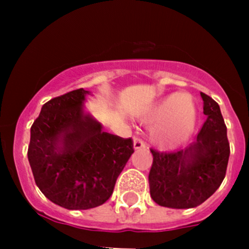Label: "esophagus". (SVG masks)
<instances>
[{"mask_svg": "<svg viewBox=\"0 0 249 249\" xmlns=\"http://www.w3.org/2000/svg\"><path fill=\"white\" fill-rule=\"evenodd\" d=\"M134 148L135 149H142V148H145L144 141L140 137H134Z\"/></svg>", "mask_w": 249, "mask_h": 249, "instance_id": "obj_1", "label": "esophagus"}]
</instances>
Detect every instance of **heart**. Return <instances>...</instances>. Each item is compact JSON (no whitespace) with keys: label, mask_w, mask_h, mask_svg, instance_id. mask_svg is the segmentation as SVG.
<instances>
[{"label":"heart","mask_w":249,"mask_h":249,"mask_svg":"<svg viewBox=\"0 0 249 249\" xmlns=\"http://www.w3.org/2000/svg\"><path fill=\"white\" fill-rule=\"evenodd\" d=\"M142 122L154 125L152 140L162 149L179 145L194 129L196 106L189 94L167 95L142 114Z\"/></svg>","instance_id":"heart-1"}]
</instances>
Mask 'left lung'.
<instances>
[{
    "instance_id": "8db88e82",
    "label": "left lung",
    "mask_w": 249,
    "mask_h": 249,
    "mask_svg": "<svg viewBox=\"0 0 249 249\" xmlns=\"http://www.w3.org/2000/svg\"><path fill=\"white\" fill-rule=\"evenodd\" d=\"M203 114L207 117L195 141L178 152L150 149V196L170 208H193L201 205L220 187L230 155L227 126L219 105L201 92Z\"/></svg>"
}]
</instances>
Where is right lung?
<instances>
[{
    "label": "right lung",
    "instance_id": "right-lung-1",
    "mask_svg": "<svg viewBox=\"0 0 249 249\" xmlns=\"http://www.w3.org/2000/svg\"><path fill=\"white\" fill-rule=\"evenodd\" d=\"M90 92L77 89L43 105L31 126L27 158L44 196L67 210H89L109 199L134 153L131 139L102 130L83 108Z\"/></svg>",
    "mask_w": 249,
    "mask_h": 249
}]
</instances>
